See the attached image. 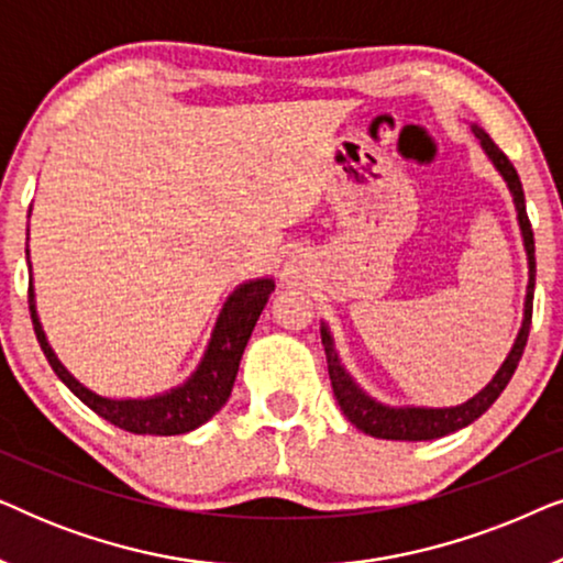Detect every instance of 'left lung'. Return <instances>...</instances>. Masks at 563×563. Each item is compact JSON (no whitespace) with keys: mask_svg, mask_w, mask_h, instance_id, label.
Listing matches in <instances>:
<instances>
[{"mask_svg":"<svg viewBox=\"0 0 563 563\" xmlns=\"http://www.w3.org/2000/svg\"><path fill=\"white\" fill-rule=\"evenodd\" d=\"M474 135L479 137L482 148L492 158V164L497 166V172L503 174L507 187L512 191L515 210H518V222L522 230V241H526V253H528V268H530V282H528V297H526V320H522V328L518 333V341H515L510 356L505 358V364L495 374L487 387H484L479 395L468 399V402L459 407H445V410H430V407H387L379 405L372 399L366 391L358 389V384L351 379L349 372L341 366V358L333 349V338H330V330L322 325V345H325V358H328V374L330 384H333V395L341 405L345 418H349L353 426L364 433L374 438H387V441H433V438H443L449 433H456V430L466 428L468 422H474L479 415H484L495 405V399L503 395L507 382L512 379L515 368L520 364L522 351H526L528 333H530V318H533V289H536V243H533V228H530L528 212H526V197H522V184L520 176L510 164V158L505 156L503 151L497 148V143L484 133L482 128H472Z\"/></svg>","mask_w":563,"mask_h":563,"instance_id":"1","label":"left lung"}]
</instances>
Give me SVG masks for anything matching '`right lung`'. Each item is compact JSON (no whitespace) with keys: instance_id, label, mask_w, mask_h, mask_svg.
I'll return each mask as SVG.
<instances>
[{"instance_id":"add662e5","label":"right lung","mask_w":563,"mask_h":563,"mask_svg":"<svg viewBox=\"0 0 563 563\" xmlns=\"http://www.w3.org/2000/svg\"><path fill=\"white\" fill-rule=\"evenodd\" d=\"M272 291L274 279H256L238 287L228 297L225 307H222L212 341L207 345V353L197 372L181 387L151 399H107L95 395L81 382H76L66 372V366L56 358L48 341H45V333L35 312L33 282L27 287V302L37 343H41L51 368L89 410H95L99 418L135 435H181L202 426L228 402L245 343H249L258 314L266 307Z\"/></svg>"}]
</instances>
